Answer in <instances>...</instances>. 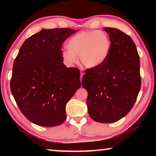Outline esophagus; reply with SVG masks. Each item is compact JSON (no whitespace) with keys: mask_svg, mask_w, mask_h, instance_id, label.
Masks as SVG:
<instances>
[{"mask_svg":"<svg viewBox=\"0 0 156 156\" xmlns=\"http://www.w3.org/2000/svg\"><path fill=\"white\" fill-rule=\"evenodd\" d=\"M83 75H84V73L83 72H81L80 73V81H82V78H83Z\"/></svg>","mask_w":156,"mask_h":156,"instance_id":"esophagus-1","label":"esophagus"}]
</instances>
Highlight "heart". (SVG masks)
Wrapping results in <instances>:
<instances>
[{"instance_id": "b5f03b06", "label": "heart", "mask_w": 156, "mask_h": 156, "mask_svg": "<svg viewBox=\"0 0 156 156\" xmlns=\"http://www.w3.org/2000/svg\"><path fill=\"white\" fill-rule=\"evenodd\" d=\"M67 50L62 52L65 63L73 66L78 61L89 69L99 67L109 58L112 41L108 34L103 31L89 30L80 31L69 39Z\"/></svg>"}]
</instances>
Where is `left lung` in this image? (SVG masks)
I'll list each match as a JSON object with an SVG mask.
<instances>
[{"instance_id":"8db88e82","label":"left lung","mask_w":156,"mask_h":156,"mask_svg":"<svg viewBox=\"0 0 156 156\" xmlns=\"http://www.w3.org/2000/svg\"><path fill=\"white\" fill-rule=\"evenodd\" d=\"M112 41L109 58L99 67L85 70L82 86L88 92V113L94 121L112 123L130 112L141 87L140 56L131 37L105 27Z\"/></svg>"}]
</instances>
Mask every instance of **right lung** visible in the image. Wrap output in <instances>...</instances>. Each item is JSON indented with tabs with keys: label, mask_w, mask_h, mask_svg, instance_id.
I'll return each mask as SVG.
<instances>
[{
	"label": "right lung",
	"mask_w": 156,
	"mask_h": 156,
	"mask_svg": "<svg viewBox=\"0 0 156 156\" xmlns=\"http://www.w3.org/2000/svg\"><path fill=\"white\" fill-rule=\"evenodd\" d=\"M76 32L69 28L42 30L26 40L14 62L12 94L21 112L41 126L61 125L66 105L80 87V71L64 65L62 44Z\"/></svg>",
	"instance_id": "obj_1"
}]
</instances>
